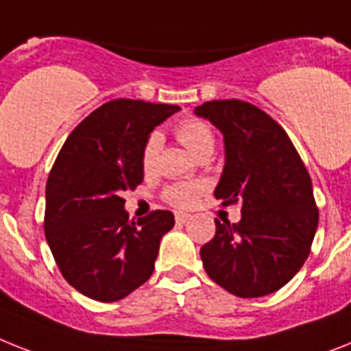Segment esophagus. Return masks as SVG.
<instances>
[{"label":"esophagus","mask_w":351,"mask_h":351,"mask_svg":"<svg viewBox=\"0 0 351 351\" xmlns=\"http://www.w3.org/2000/svg\"><path fill=\"white\" fill-rule=\"evenodd\" d=\"M188 221H190V215H188V213H182V211H178V213H176V222H178V224H184V222Z\"/></svg>","instance_id":"34e87169"}]
</instances>
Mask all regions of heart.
Wrapping results in <instances>:
<instances>
[{"mask_svg": "<svg viewBox=\"0 0 351 351\" xmlns=\"http://www.w3.org/2000/svg\"><path fill=\"white\" fill-rule=\"evenodd\" d=\"M173 132L178 136V140L197 158H206L213 152L215 134H213V129L206 120L197 117L182 118L176 125ZM161 145H163V136L159 134L158 130L147 136L143 149H141V167L147 173L154 172L156 167H158ZM206 188L208 184L202 181L173 182L163 192V199L169 202L170 206L184 210V208H192L199 201V197L206 192Z\"/></svg>", "mask_w": 351, "mask_h": 351, "instance_id": "1", "label": "heart"}]
</instances>
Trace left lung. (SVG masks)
I'll use <instances>...</instances> for the list:
<instances>
[{
    "instance_id": "obj_1",
    "label": "left lung",
    "mask_w": 351,
    "mask_h": 351,
    "mask_svg": "<svg viewBox=\"0 0 351 351\" xmlns=\"http://www.w3.org/2000/svg\"><path fill=\"white\" fill-rule=\"evenodd\" d=\"M195 114L224 134L215 197L222 206H242L237 224L215 219V237L201 247L202 265L234 296H267L291 282L311 253L319 221L311 173L283 127L253 104L211 100Z\"/></svg>"
}]
</instances>
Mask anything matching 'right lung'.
Segmentation results:
<instances>
[{
	"label": "right lung",
	"mask_w": 351,
	"mask_h": 351,
	"mask_svg": "<svg viewBox=\"0 0 351 351\" xmlns=\"http://www.w3.org/2000/svg\"><path fill=\"white\" fill-rule=\"evenodd\" d=\"M178 106L117 98L84 118L68 136L46 182L45 234L66 282L111 303L143 285L159 242L173 228L169 210L129 221L123 192L143 181L147 136Z\"/></svg>",
	"instance_id": "add662e5"
}]
</instances>
